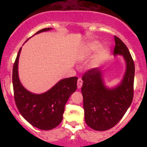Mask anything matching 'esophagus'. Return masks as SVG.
I'll list each match as a JSON object with an SVG mask.
<instances>
[{"instance_id": "obj_1", "label": "esophagus", "mask_w": 147, "mask_h": 147, "mask_svg": "<svg viewBox=\"0 0 147 147\" xmlns=\"http://www.w3.org/2000/svg\"><path fill=\"white\" fill-rule=\"evenodd\" d=\"M82 84H83V81L81 78H79L78 80H77V88H81L82 86Z\"/></svg>"}]
</instances>
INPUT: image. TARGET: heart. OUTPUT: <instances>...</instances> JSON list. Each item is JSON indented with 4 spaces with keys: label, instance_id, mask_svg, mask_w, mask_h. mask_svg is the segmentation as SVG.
Wrapping results in <instances>:
<instances>
[{
    "label": "heart",
    "instance_id": "b5f03b06",
    "mask_svg": "<svg viewBox=\"0 0 147 147\" xmlns=\"http://www.w3.org/2000/svg\"><path fill=\"white\" fill-rule=\"evenodd\" d=\"M100 47L101 43H99V41H90L85 45V47H84V50H85L86 52H87V53L91 54L97 51ZM108 52H109L108 48H103L102 51L99 52V54L98 55V56L97 57V58H96L95 61H94V64H95V65H97V64L100 63V62L106 57V55H108Z\"/></svg>",
    "mask_w": 147,
    "mask_h": 147
}]
</instances>
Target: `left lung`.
Returning <instances> with one entry per match:
<instances>
[{"instance_id": "obj_1", "label": "left lung", "mask_w": 147, "mask_h": 147, "mask_svg": "<svg viewBox=\"0 0 147 147\" xmlns=\"http://www.w3.org/2000/svg\"><path fill=\"white\" fill-rule=\"evenodd\" d=\"M114 55H122L126 71L121 82L109 88L104 84L102 72L92 68L84 74L82 92L85 122L95 131H104L115 126L131 106L133 98L135 64L126 45L115 36Z\"/></svg>"}]
</instances>
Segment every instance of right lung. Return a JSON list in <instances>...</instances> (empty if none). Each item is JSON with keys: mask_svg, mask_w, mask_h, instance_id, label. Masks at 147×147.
Wrapping results in <instances>:
<instances>
[{"mask_svg": "<svg viewBox=\"0 0 147 147\" xmlns=\"http://www.w3.org/2000/svg\"><path fill=\"white\" fill-rule=\"evenodd\" d=\"M50 30L51 28L42 29L35 34ZM21 49L18 52L12 71L15 103L20 113L30 124L41 130H51L61 122L65 105L70 95L77 90L78 78L72 77L61 79L50 90L41 94L30 92L23 86L18 77V59Z\"/></svg>", "mask_w": 147, "mask_h": 147, "instance_id": "obj_1", "label": "right lung"}]
</instances>
